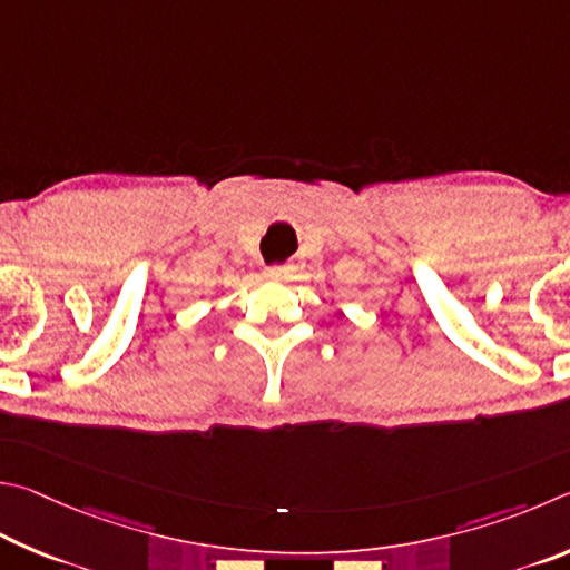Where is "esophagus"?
<instances>
[{
  "mask_svg": "<svg viewBox=\"0 0 570 570\" xmlns=\"http://www.w3.org/2000/svg\"><path fill=\"white\" fill-rule=\"evenodd\" d=\"M295 275L293 265H269L265 267V277L275 279V283H283V279H291Z\"/></svg>",
  "mask_w": 570,
  "mask_h": 570,
  "instance_id": "1",
  "label": "esophagus"
}]
</instances>
